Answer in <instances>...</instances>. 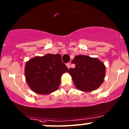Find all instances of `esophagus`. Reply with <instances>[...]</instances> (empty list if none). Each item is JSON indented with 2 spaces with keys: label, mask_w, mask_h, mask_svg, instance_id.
Segmentation results:
<instances>
[{
  "label": "esophagus",
  "mask_w": 129,
  "mask_h": 129,
  "mask_svg": "<svg viewBox=\"0 0 129 129\" xmlns=\"http://www.w3.org/2000/svg\"><path fill=\"white\" fill-rule=\"evenodd\" d=\"M66 66H67V67L69 69L70 68V63H67V64H66Z\"/></svg>",
  "instance_id": "obj_1"
}]
</instances>
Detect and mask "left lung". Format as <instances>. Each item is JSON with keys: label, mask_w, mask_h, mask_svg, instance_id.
I'll return each instance as SVG.
<instances>
[{"label": "left lung", "mask_w": 129, "mask_h": 129, "mask_svg": "<svg viewBox=\"0 0 129 129\" xmlns=\"http://www.w3.org/2000/svg\"><path fill=\"white\" fill-rule=\"evenodd\" d=\"M72 63L75 65V67L69 69V73L77 89L88 92L101 86L105 76L106 67L99 59L78 55L72 60Z\"/></svg>", "instance_id": "obj_1"}]
</instances>
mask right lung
I'll return each instance as SVG.
<instances>
[{
    "label": "right lung",
    "mask_w": 129,
    "mask_h": 129,
    "mask_svg": "<svg viewBox=\"0 0 129 129\" xmlns=\"http://www.w3.org/2000/svg\"><path fill=\"white\" fill-rule=\"evenodd\" d=\"M68 68L59 54L35 56L25 63L24 74L29 87L40 95L51 94L58 89L60 78Z\"/></svg>",
    "instance_id": "1"
}]
</instances>
